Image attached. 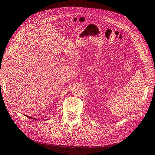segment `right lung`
<instances>
[{"instance_id":"add662e5","label":"right lung","mask_w":155,"mask_h":155,"mask_svg":"<svg viewBox=\"0 0 155 155\" xmlns=\"http://www.w3.org/2000/svg\"><path fill=\"white\" fill-rule=\"evenodd\" d=\"M27 117H28V116H27Z\"/></svg>"}]
</instances>
